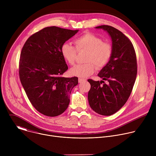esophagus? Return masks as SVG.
Listing matches in <instances>:
<instances>
[{
	"label": "esophagus",
	"mask_w": 156,
	"mask_h": 156,
	"mask_svg": "<svg viewBox=\"0 0 156 156\" xmlns=\"http://www.w3.org/2000/svg\"><path fill=\"white\" fill-rule=\"evenodd\" d=\"M86 81V80L84 78H78V82L79 83H82L83 81Z\"/></svg>",
	"instance_id": "34e87169"
}]
</instances>
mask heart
I'll return each instance as SVG.
<instances>
[{
  "label": "heart",
  "mask_w": 156,
  "mask_h": 156,
  "mask_svg": "<svg viewBox=\"0 0 156 156\" xmlns=\"http://www.w3.org/2000/svg\"><path fill=\"white\" fill-rule=\"evenodd\" d=\"M74 43L75 48L68 42L61 46V54L65 60L73 65L76 60L78 52L87 51L84 57L86 63L78 64L72 67L70 73L78 77L84 78L92 75L96 67L101 69L108 63L112 55V46L97 35L86 32L77 37Z\"/></svg>",
  "instance_id": "obj_1"
}]
</instances>
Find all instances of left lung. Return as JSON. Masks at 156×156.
Here are the masks:
<instances>
[{
  "mask_svg": "<svg viewBox=\"0 0 156 156\" xmlns=\"http://www.w3.org/2000/svg\"><path fill=\"white\" fill-rule=\"evenodd\" d=\"M112 41V55L98 76L107 81L87 80L91 84L88 101L91 108L102 115L116 113L128 99L137 75L136 52L131 41L120 31L108 25H101ZM103 82L104 84L101 85Z\"/></svg>",
  "mask_w": 156,
  "mask_h": 156,
  "instance_id": "1",
  "label": "left lung"
}]
</instances>
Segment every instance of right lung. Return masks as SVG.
Instances as JSON below:
<instances>
[{"instance_id": "obj_1", "label": "right lung", "mask_w": 156, "mask_h": 156, "mask_svg": "<svg viewBox=\"0 0 156 156\" xmlns=\"http://www.w3.org/2000/svg\"><path fill=\"white\" fill-rule=\"evenodd\" d=\"M78 30L46 27L32 34L22 48L19 76L28 99L41 114L56 117L67 108L78 78L62 75L68 66L61 46Z\"/></svg>"}]
</instances>
